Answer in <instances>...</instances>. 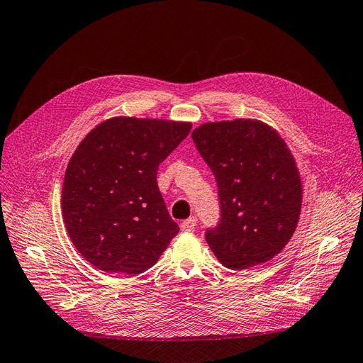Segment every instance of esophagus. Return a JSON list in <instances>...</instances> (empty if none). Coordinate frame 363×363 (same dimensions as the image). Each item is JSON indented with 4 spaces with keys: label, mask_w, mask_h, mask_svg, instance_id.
Instances as JSON below:
<instances>
[{
    "label": "esophagus",
    "mask_w": 363,
    "mask_h": 363,
    "mask_svg": "<svg viewBox=\"0 0 363 363\" xmlns=\"http://www.w3.org/2000/svg\"><path fill=\"white\" fill-rule=\"evenodd\" d=\"M180 226H182V230H184V232H192V230H195L196 217H189V219L183 220Z\"/></svg>",
    "instance_id": "obj_1"
}]
</instances>
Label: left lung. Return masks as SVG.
<instances>
[{
	"label": "left lung",
	"instance_id": "1",
	"mask_svg": "<svg viewBox=\"0 0 363 363\" xmlns=\"http://www.w3.org/2000/svg\"><path fill=\"white\" fill-rule=\"evenodd\" d=\"M192 140L217 183L220 217L206 241L229 269L265 264L298 225L302 187L294 156L268 125L237 119L206 123Z\"/></svg>",
	"mask_w": 363,
	"mask_h": 363
}]
</instances>
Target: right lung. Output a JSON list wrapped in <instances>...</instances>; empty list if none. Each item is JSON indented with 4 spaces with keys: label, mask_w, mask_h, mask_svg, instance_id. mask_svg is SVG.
Segmentation results:
<instances>
[{
    "label": "right lung",
    "mask_w": 363,
    "mask_h": 363,
    "mask_svg": "<svg viewBox=\"0 0 363 363\" xmlns=\"http://www.w3.org/2000/svg\"><path fill=\"white\" fill-rule=\"evenodd\" d=\"M191 123L114 118L98 125L71 156L62 216L80 255L106 272L152 268L179 234L159 192V164L189 135Z\"/></svg>",
    "instance_id": "right-lung-1"
}]
</instances>
